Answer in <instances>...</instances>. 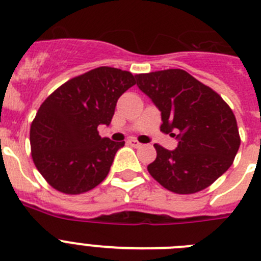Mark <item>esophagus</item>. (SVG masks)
Masks as SVG:
<instances>
[{"mask_svg":"<svg viewBox=\"0 0 261 261\" xmlns=\"http://www.w3.org/2000/svg\"><path fill=\"white\" fill-rule=\"evenodd\" d=\"M126 144L130 145V146H133V147H140L142 145L141 142H138L136 138H129L128 141H126Z\"/></svg>","mask_w":261,"mask_h":261,"instance_id":"34e87169","label":"esophagus"}]
</instances>
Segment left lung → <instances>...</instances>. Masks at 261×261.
Returning <instances> with one entry per match:
<instances>
[{"mask_svg": "<svg viewBox=\"0 0 261 261\" xmlns=\"http://www.w3.org/2000/svg\"><path fill=\"white\" fill-rule=\"evenodd\" d=\"M137 86L162 115L161 130L179 140L175 150L155 144L147 171L166 190L191 195L229 170L238 153L237 119L229 105L183 69L136 74Z\"/></svg>", "mask_w": 261, "mask_h": 261, "instance_id": "obj_1", "label": "left lung"}]
</instances>
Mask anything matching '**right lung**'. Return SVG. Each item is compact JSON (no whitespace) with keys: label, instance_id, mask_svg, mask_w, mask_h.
Segmentation results:
<instances>
[{"label":"right lung","instance_id":"1","mask_svg":"<svg viewBox=\"0 0 261 261\" xmlns=\"http://www.w3.org/2000/svg\"><path fill=\"white\" fill-rule=\"evenodd\" d=\"M133 85L130 71L100 66L69 80L41 103L30 142L32 161L50 187L80 195L105 180L125 142L102 138L98 125L111 123L117 99Z\"/></svg>","mask_w":261,"mask_h":261}]
</instances>
